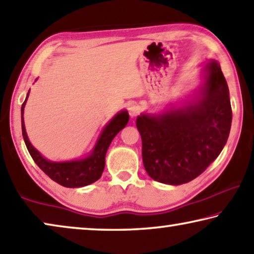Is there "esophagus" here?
I'll use <instances>...</instances> for the list:
<instances>
[{
    "mask_svg": "<svg viewBox=\"0 0 254 254\" xmlns=\"http://www.w3.org/2000/svg\"><path fill=\"white\" fill-rule=\"evenodd\" d=\"M127 111H128V114H130V116H132V118H134V116H136V114H138L139 108H138V106L135 105L134 103H130L127 105Z\"/></svg>",
    "mask_w": 254,
    "mask_h": 254,
    "instance_id": "obj_1",
    "label": "esophagus"
}]
</instances>
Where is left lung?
Wrapping results in <instances>:
<instances>
[{
  "label": "left lung",
  "mask_w": 254,
  "mask_h": 254,
  "mask_svg": "<svg viewBox=\"0 0 254 254\" xmlns=\"http://www.w3.org/2000/svg\"><path fill=\"white\" fill-rule=\"evenodd\" d=\"M231 124L226 79L219 64L211 62L198 103L158 118L141 115L136 119L148 175L172 185L198 178L223 150Z\"/></svg>",
  "instance_id": "obj_1"
}]
</instances>
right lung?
I'll return each mask as SVG.
<instances>
[{"mask_svg":"<svg viewBox=\"0 0 254 254\" xmlns=\"http://www.w3.org/2000/svg\"><path fill=\"white\" fill-rule=\"evenodd\" d=\"M26 100L21 106L22 136L31 158L34 159V162L37 164L40 170L45 173L48 178L53 180L54 182L65 188L86 187V185L99 180L103 174L104 167H105V156L107 149L110 147L112 140L114 139V136L127 124V113L121 112L111 121V123L104 130L103 134L100 135L97 146L94 149V152L88 158L69 163H52L43 158V156L31 146L29 140H28L25 122H23V107H25Z\"/></svg>","mask_w":254,"mask_h":254,"instance_id":"right-lung-1","label":"right lung"}]
</instances>
